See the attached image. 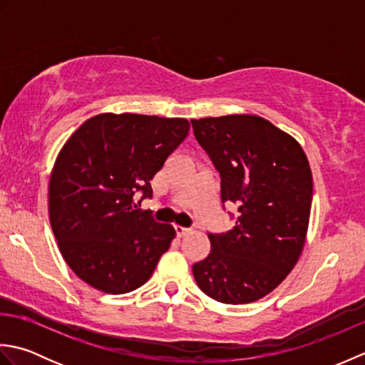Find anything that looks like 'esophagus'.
Wrapping results in <instances>:
<instances>
[{
  "label": "esophagus",
  "instance_id": "1",
  "mask_svg": "<svg viewBox=\"0 0 365 365\" xmlns=\"http://www.w3.org/2000/svg\"><path fill=\"white\" fill-rule=\"evenodd\" d=\"M174 230H175V235L177 237H185V235H187L188 234V229H185V227H182V226H174Z\"/></svg>",
  "mask_w": 365,
  "mask_h": 365
}]
</instances>
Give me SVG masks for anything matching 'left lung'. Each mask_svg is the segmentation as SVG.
<instances>
[{
  "mask_svg": "<svg viewBox=\"0 0 365 365\" xmlns=\"http://www.w3.org/2000/svg\"><path fill=\"white\" fill-rule=\"evenodd\" d=\"M197 143L221 175V202L238 205L235 226L208 234L210 252L192 265L199 289L224 304L273 292L304 250L312 173L299 143L251 114L191 119Z\"/></svg>",
  "mask_w": 365,
  "mask_h": 365,
  "instance_id": "left-lung-1",
  "label": "left lung"
}]
</instances>
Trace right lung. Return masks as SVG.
<instances>
[{"label":"right lung","mask_w":365,"mask_h":365,"mask_svg":"<svg viewBox=\"0 0 365 365\" xmlns=\"http://www.w3.org/2000/svg\"><path fill=\"white\" fill-rule=\"evenodd\" d=\"M188 131L182 118L103 113L67 139L51 169L48 215L81 281L111 294L149 281L175 230L135 210L133 197L152 196L150 180Z\"/></svg>","instance_id":"right-lung-1"}]
</instances>
